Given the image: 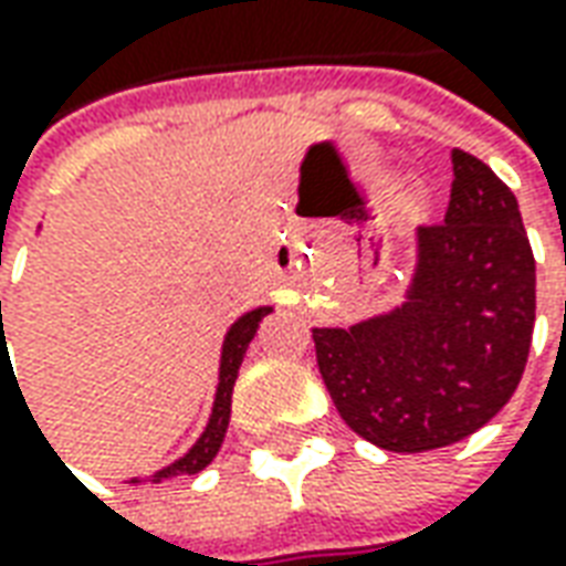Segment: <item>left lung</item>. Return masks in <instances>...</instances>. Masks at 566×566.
Listing matches in <instances>:
<instances>
[{
	"instance_id": "1",
	"label": "left lung",
	"mask_w": 566,
	"mask_h": 566,
	"mask_svg": "<svg viewBox=\"0 0 566 566\" xmlns=\"http://www.w3.org/2000/svg\"><path fill=\"white\" fill-rule=\"evenodd\" d=\"M450 161L448 214L417 229L401 306L349 327H312L339 417L395 453L478 432L512 398L531 352L536 263L515 192L462 149Z\"/></svg>"
}]
</instances>
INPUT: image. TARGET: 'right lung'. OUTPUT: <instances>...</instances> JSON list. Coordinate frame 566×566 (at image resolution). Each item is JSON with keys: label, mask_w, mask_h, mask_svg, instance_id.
I'll list each match as a JSON object with an SVG mask.
<instances>
[{"label": "right lung", "mask_w": 566, "mask_h": 566, "mask_svg": "<svg viewBox=\"0 0 566 566\" xmlns=\"http://www.w3.org/2000/svg\"><path fill=\"white\" fill-rule=\"evenodd\" d=\"M270 312L272 306H256V310L244 312V315H239L235 322L229 324L227 337H223V349H220V377H217L214 407H211V417H208L205 432L199 434V441H196V444H192L180 460H174L171 465L159 469L156 475H149L146 481L159 484V481H168V478H177V475H199L201 469L214 460L217 450H220V444H223V438H227L229 413H232V386H235V379H239V367H242L244 361V352H248V346H251V339H254L260 322H263ZM0 327H2V300H0ZM2 334H6V331H2ZM2 352H6V337H2ZM132 484H140V478H132Z\"/></svg>", "instance_id": "1"}]
</instances>
